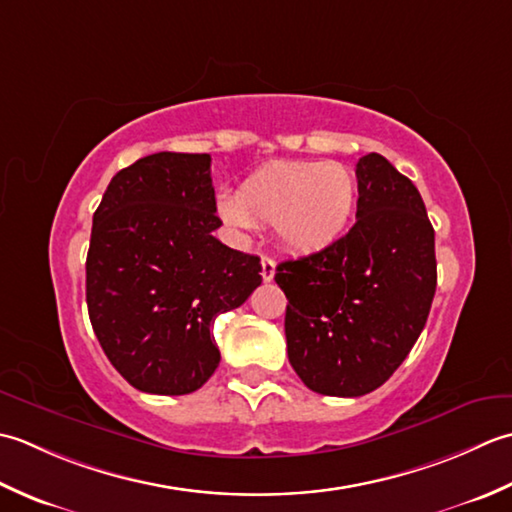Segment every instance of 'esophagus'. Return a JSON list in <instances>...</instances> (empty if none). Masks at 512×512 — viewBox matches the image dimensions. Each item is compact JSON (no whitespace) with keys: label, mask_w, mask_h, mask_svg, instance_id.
<instances>
[{"label":"esophagus","mask_w":512,"mask_h":512,"mask_svg":"<svg viewBox=\"0 0 512 512\" xmlns=\"http://www.w3.org/2000/svg\"><path fill=\"white\" fill-rule=\"evenodd\" d=\"M260 265H263V280H265V283H269V280H274L276 260L269 258V256H263V258H260Z\"/></svg>","instance_id":"obj_1"}]
</instances>
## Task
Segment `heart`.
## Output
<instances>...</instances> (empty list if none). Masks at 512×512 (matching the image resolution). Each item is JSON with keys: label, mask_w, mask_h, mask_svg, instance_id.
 Here are the masks:
<instances>
[{"label": "heart", "mask_w": 512, "mask_h": 512, "mask_svg": "<svg viewBox=\"0 0 512 512\" xmlns=\"http://www.w3.org/2000/svg\"><path fill=\"white\" fill-rule=\"evenodd\" d=\"M358 194V179L347 165L278 161L249 174L238 196H223L221 214L236 227L271 225L291 252L314 254L347 232Z\"/></svg>", "instance_id": "b5f03b06"}]
</instances>
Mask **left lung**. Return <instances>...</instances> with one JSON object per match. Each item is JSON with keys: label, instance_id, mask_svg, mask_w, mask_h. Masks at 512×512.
<instances>
[{"label": "left lung", "instance_id": "left-lung-1", "mask_svg": "<svg viewBox=\"0 0 512 512\" xmlns=\"http://www.w3.org/2000/svg\"><path fill=\"white\" fill-rule=\"evenodd\" d=\"M356 225L276 267L289 300L287 356L311 391L358 398L387 382L429 318L435 232L417 187L382 154L356 165Z\"/></svg>", "mask_w": 512, "mask_h": 512}]
</instances>
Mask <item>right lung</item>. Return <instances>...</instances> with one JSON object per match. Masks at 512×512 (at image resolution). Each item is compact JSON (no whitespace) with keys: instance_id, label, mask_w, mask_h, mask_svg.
I'll use <instances>...</instances> for the list:
<instances>
[{"instance_id":"add662e5","label":"right lung","mask_w":512,"mask_h":512,"mask_svg":"<svg viewBox=\"0 0 512 512\" xmlns=\"http://www.w3.org/2000/svg\"><path fill=\"white\" fill-rule=\"evenodd\" d=\"M210 163V154L143 156L112 176L92 216V329L112 367L143 393L201 389L221 362L216 316L263 283L258 256L212 236L223 223Z\"/></svg>"}]
</instances>
